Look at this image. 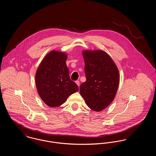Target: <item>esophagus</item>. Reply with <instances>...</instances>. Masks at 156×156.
Here are the masks:
<instances>
[{
  "label": "esophagus",
  "instance_id": "34e87169",
  "mask_svg": "<svg viewBox=\"0 0 156 156\" xmlns=\"http://www.w3.org/2000/svg\"><path fill=\"white\" fill-rule=\"evenodd\" d=\"M75 83H76V85H77L78 87H80V81H75Z\"/></svg>",
  "mask_w": 156,
  "mask_h": 156
}]
</instances>
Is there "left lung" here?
Instances as JSON below:
<instances>
[{"instance_id": "8db88e82", "label": "left lung", "mask_w": 156, "mask_h": 156, "mask_svg": "<svg viewBox=\"0 0 156 156\" xmlns=\"http://www.w3.org/2000/svg\"><path fill=\"white\" fill-rule=\"evenodd\" d=\"M86 81L80 94L89 108L100 112L111 104L119 87L118 68L111 57L102 50H84Z\"/></svg>"}]
</instances>
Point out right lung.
<instances>
[{
    "instance_id": "add662e5",
    "label": "right lung",
    "mask_w": 156,
    "mask_h": 156,
    "mask_svg": "<svg viewBox=\"0 0 156 156\" xmlns=\"http://www.w3.org/2000/svg\"><path fill=\"white\" fill-rule=\"evenodd\" d=\"M67 59L65 52L53 50L45 56L37 68L35 76L37 92L50 107L61 106L69 96L79 90L70 79Z\"/></svg>"
}]
</instances>
